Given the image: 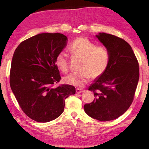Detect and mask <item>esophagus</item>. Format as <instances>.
Here are the masks:
<instances>
[{
    "label": "esophagus",
    "instance_id": "34e87169",
    "mask_svg": "<svg viewBox=\"0 0 149 149\" xmlns=\"http://www.w3.org/2000/svg\"><path fill=\"white\" fill-rule=\"evenodd\" d=\"M84 90H83V89H81V88H77L76 89V92L77 93H82L83 92Z\"/></svg>",
    "mask_w": 149,
    "mask_h": 149
}]
</instances>
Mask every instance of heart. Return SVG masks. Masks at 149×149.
I'll list each match as a JSON object with an SVG mask.
<instances>
[{"label":"heart","instance_id":"1","mask_svg":"<svg viewBox=\"0 0 149 149\" xmlns=\"http://www.w3.org/2000/svg\"><path fill=\"white\" fill-rule=\"evenodd\" d=\"M68 50L73 56L81 58L80 70L72 72L64 78L66 84L75 86H83L91 77H97L105 72L108 66L110 55L104 46L95 44L84 37L74 40L69 45ZM56 65L63 72L68 70V55L65 51L59 52L56 57Z\"/></svg>","mask_w":149,"mask_h":149}]
</instances>
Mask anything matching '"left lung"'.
Here are the masks:
<instances>
[{
    "instance_id": "left-lung-1",
    "label": "left lung",
    "mask_w": 149,
    "mask_h": 149,
    "mask_svg": "<svg viewBox=\"0 0 149 149\" xmlns=\"http://www.w3.org/2000/svg\"><path fill=\"white\" fill-rule=\"evenodd\" d=\"M96 37L108 50L110 59L105 72L88 88L95 98L84 109L91 118L106 122L118 118L130 107L139 81V64L124 40L105 33Z\"/></svg>"
}]
</instances>
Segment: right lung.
<instances>
[{
	"mask_svg": "<svg viewBox=\"0 0 149 149\" xmlns=\"http://www.w3.org/2000/svg\"><path fill=\"white\" fill-rule=\"evenodd\" d=\"M67 37L61 33H42L20 43L13 56L10 86L22 110L38 122L58 118L65 100L75 93L74 86L62 84L56 57L66 45Z\"/></svg>",
	"mask_w": 149,
	"mask_h": 149,
	"instance_id": "obj_1",
	"label": "right lung"
}]
</instances>
